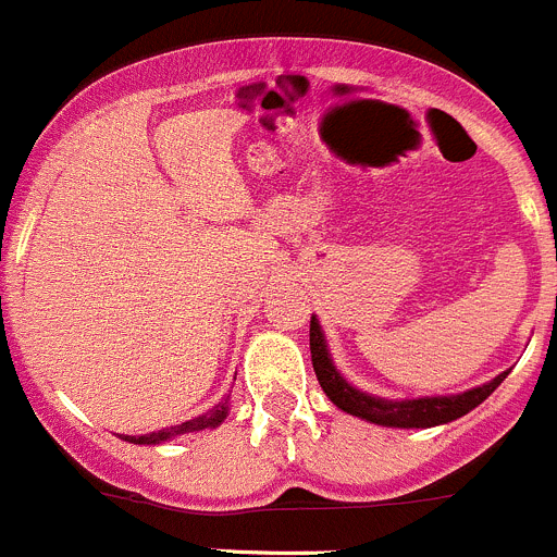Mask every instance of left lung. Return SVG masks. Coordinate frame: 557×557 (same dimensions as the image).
Segmentation results:
<instances>
[{"mask_svg": "<svg viewBox=\"0 0 557 557\" xmlns=\"http://www.w3.org/2000/svg\"><path fill=\"white\" fill-rule=\"evenodd\" d=\"M309 348H312V364L314 375H318L320 386L329 395V400L336 408L348 411V414L361 417L367 422L386 428H433L445 425V422L458 420V417L469 414L472 408L481 406L499 384L508 372H499L497 379L488 384L475 386V389L461 392V395H438V397H417V400H386V397L367 395V392L356 389L348 381L342 379L339 370L334 367L325 345V334L320 329L318 318H312L309 325Z\"/></svg>", "mask_w": 557, "mask_h": 557, "instance_id": "8db88e82", "label": "left lung"}]
</instances>
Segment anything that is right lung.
<instances>
[{
    "label": "right lung",
    "mask_w": 557,
    "mask_h": 557,
    "mask_svg": "<svg viewBox=\"0 0 557 557\" xmlns=\"http://www.w3.org/2000/svg\"><path fill=\"white\" fill-rule=\"evenodd\" d=\"M226 414H228V400L218 403L212 411L196 417V420L182 422V425L162 428V431L146 433V436H121V438H124V442H132V445H162V442H168V438H173V436H182V433H196V431H207V428L221 425V422L226 420Z\"/></svg>",
    "instance_id": "add662e5"
}]
</instances>
